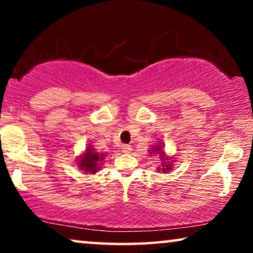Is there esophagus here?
Here are the masks:
<instances>
[{
  "label": "esophagus",
  "mask_w": 253,
  "mask_h": 253,
  "mask_svg": "<svg viewBox=\"0 0 253 253\" xmlns=\"http://www.w3.org/2000/svg\"><path fill=\"white\" fill-rule=\"evenodd\" d=\"M131 151H132V148H131L130 145H123V146H122L123 153H126V154L131 153Z\"/></svg>",
  "instance_id": "34e87169"
}]
</instances>
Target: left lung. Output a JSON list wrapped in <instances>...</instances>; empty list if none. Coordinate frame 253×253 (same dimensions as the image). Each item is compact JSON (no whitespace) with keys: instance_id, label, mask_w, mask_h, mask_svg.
Listing matches in <instances>:
<instances>
[{"instance_id":"1","label":"left lung","mask_w":253,"mask_h":253,"mask_svg":"<svg viewBox=\"0 0 253 253\" xmlns=\"http://www.w3.org/2000/svg\"><path fill=\"white\" fill-rule=\"evenodd\" d=\"M150 154H159V158L161 159V166L160 167H158V171L167 174V172L172 168V166H174L175 161L172 160L171 158L167 157V154L165 153L164 145H162V143H159L155 145V146L152 147L150 150Z\"/></svg>"}]
</instances>
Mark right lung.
I'll return each instance as SVG.
<instances>
[{
	"label": "right lung",
	"mask_w": 253,
	"mask_h": 253,
	"mask_svg": "<svg viewBox=\"0 0 253 253\" xmlns=\"http://www.w3.org/2000/svg\"><path fill=\"white\" fill-rule=\"evenodd\" d=\"M106 154L105 153H99L95 152L94 147L92 145L86 146L85 151L83 152V154L78 158V168L81 170L85 171L86 174H95L96 171L100 170L103 160H105Z\"/></svg>",
	"instance_id": "add662e5"
}]
</instances>
